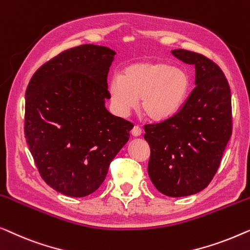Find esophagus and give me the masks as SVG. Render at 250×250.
<instances>
[{
    "label": "esophagus",
    "instance_id": "esophagus-1",
    "mask_svg": "<svg viewBox=\"0 0 250 250\" xmlns=\"http://www.w3.org/2000/svg\"><path fill=\"white\" fill-rule=\"evenodd\" d=\"M131 135L133 137H139L140 135H142V128H140V126H138V125H135L131 130Z\"/></svg>",
    "mask_w": 250,
    "mask_h": 250
}]
</instances>
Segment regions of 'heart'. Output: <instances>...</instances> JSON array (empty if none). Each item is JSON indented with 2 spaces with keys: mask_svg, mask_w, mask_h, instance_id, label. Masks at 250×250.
<instances>
[{
  "mask_svg": "<svg viewBox=\"0 0 250 250\" xmlns=\"http://www.w3.org/2000/svg\"><path fill=\"white\" fill-rule=\"evenodd\" d=\"M190 89L187 70L163 61L131 63L108 83L111 103L119 115L128 117L140 100V110L154 122L167 121L178 114Z\"/></svg>",
  "mask_w": 250,
  "mask_h": 250,
  "instance_id": "b5f03b06",
  "label": "heart"
}]
</instances>
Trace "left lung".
<instances>
[{
    "label": "left lung",
    "instance_id": "left-lung-1",
    "mask_svg": "<svg viewBox=\"0 0 250 250\" xmlns=\"http://www.w3.org/2000/svg\"><path fill=\"white\" fill-rule=\"evenodd\" d=\"M195 66L196 87L178 114L145 125L148 175L162 194L186 197L205 189L220 167L232 133L231 91L215 63L195 52L171 51Z\"/></svg>",
    "mask_w": 250,
    "mask_h": 250
}]
</instances>
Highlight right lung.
Returning a JSON list of instances; mask_svg holds the SVG:
<instances>
[{"label": "right lung", "instance_id": "obj_1", "mask_svg": "<svg viewBox=\"0 0 250 250\" xmlns=\"http://www.w3.org/2000/svg\"><path fill=\"white\" fill-rule=\"evenodd\" d=\"M115 54L93 44L70 48L42 65L27 87L28 147L41 177L65 196L97 190L133 128L105 107Z\"/></svg>", "mask_w": 250, "mask_h": 250}]
</instances>
